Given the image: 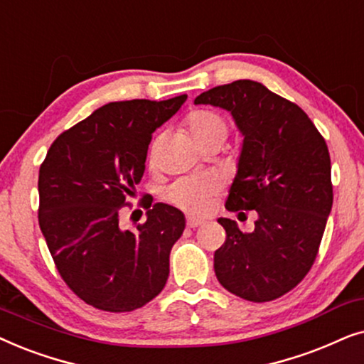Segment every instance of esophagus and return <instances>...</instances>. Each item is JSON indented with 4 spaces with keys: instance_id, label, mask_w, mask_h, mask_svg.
<instances>
[{
    "instance_id": "obj_1",
    "label": "esophagus",
    "mask_w": 364,
    "mask_h": 364,
    "mask_svg": "<svg viewBox=\"0 0 364 364\" xmlns=\"http://www.w3.org/2000/svg\"><path fill=\"white\" fill-rule=\"evenodd\" d=\"M203 220H198V218H193V216H190L186 220V225H188V228H198V226H201L203 225Z\"/></svg>"
}]
</instances>
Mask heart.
Returning <instances> with one entry per match:
<instances>
[{
	"label": "heart",
	"mask_w": 364,
	"mask_h": 364,
	"mask_svg": "<svg viewBox=\"0 0 364 364\" xmlns=\"http://www.w3.org/2000/svg\"><path fill=\"white\" fill-rule=\"evenodd\" d=\"M188 132L198 146L210 139H225L228 123L220 113L211 109H198L186 118ZM216 181L211 176H188L178 179L168 188L166 196L174 205L193 215H201L210 206L216 193Z\"/></svg>",
	"instance_id": "1"
}]
</instances>
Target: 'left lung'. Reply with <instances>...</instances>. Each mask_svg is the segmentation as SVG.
Listing matches in <instances>:
<instances>
[{
    "mask_svg": "<svg viewBox=\"0 0 364 364\" xmlns=\"http://www.w3.org/2000/svg\"><path fill=\"white\" fill-rule=\"evenodd\" d=\"M195 105L226 109L235 119L243 144L225 206L258 213L251 232L228 218L218 220L226 241L215 251L216 278L248 301L283 296L311 269L331 213L326 141L298 105L258 81L216 86Z\"/></svg>",
    "mask_w": 364,
    "mask_h": 364,
    "instance_id": "left-lung-1",
    "label": "left lung"
}]
</instances>
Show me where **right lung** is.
<instances>
[{"instance_id": "obj_1", "label": "right lung", "mask_w": 364, "mask_h": 364, "mask_svg": "<svg viewBox=\"0 0 364 364\" xmlns=\"http://www.w3.org/2000/svg\"><path fill=\"white\" fill-rule=\"evenodd\" d=\"M188 96L114 101L55 139L40 168V228L76 296L111 313L133 311L161 293L185 215L148 205L146 221L123 230L119 210L141 181L153 133Z\"/></svg>"}]
</instances>
